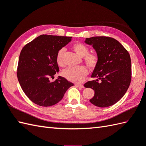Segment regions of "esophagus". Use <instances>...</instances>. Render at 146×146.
<instances>
[{
    "mask_svg": "<svg viewBox=\"0 0 146 146\" xmlns=\"http://www.w3.org/2000/svg\"><path fill=\"white\" fill-rule=\"evenodd\" d=\"M75 86L76 87L81 88H84V86L83 85V84H75Z\"/></svg>",
    "mask_w": 146,
    "mask_h": 146,
    "instance_id": "esophagus-1",
    "label": "esophagus"
}]
</instances>
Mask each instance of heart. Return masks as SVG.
I'll use <instances>...</instances> for the list:
<instances>
[{
  "instance_id": "b5f03b06",
  "label": "heart",
  "mask_w": 146,
  "mask_h": 146,
  "mask_svg": "<svg viewBox=\"0 0 146 146\" xmlns=\"http://www.w3.org/2000/svg\"><path fill=\"white\" fill-rule=\"evenodd\" d=\"M73 48L78 55L83 57L86 65L90 68H94L98 63L99 58L96 53H89V49L83 43H77L73 45ZM65 52V48H60L56 54V62L58 65L63 63V55ZM88 70L83 66H71L66 68L63 72V76L70 81L74 83L82 82L88 74Z\"/></svg>"
}]
</instances>
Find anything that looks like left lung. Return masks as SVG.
I'll return each mask as SVG.
<instances>
[{
	"label": "left lung",
	"mask_w": 146,
	"mask_h": 146,
	"mask_svg": "<svg viewBox=\"0 0 146 146\" xmlns=\"http://www.w3.org/2000/svg\"><path fill=\"white\" fill-rule=\"evenodd\" d=\"M84 42L93 46L99 58L91 74L96 80L84 84L94 91V97L90 101L100 108L112 106L123 98L130 85L129 53L117 40L111 37L93 36L86 38Z\"/></svg>",
	"instance_id": "obj_1"
}]
</instances>
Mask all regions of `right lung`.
I'll use <instances>...</instances> for the list:
<instances>
[{
  "label": "right lung",
  "mask_w": 146,
  "mask_h": 146,
  "mask_svg": "<svg viewBox=\"0 0 146 146\" xmlns=\"http://www.w3.org/2000/svg\"><path fill=\"white\" fill-rule=\"evenodd\" d=\"M72 36L42 35L27 43L20 54L18 80L22 90L33 103L51 106L62 100L73 83L58 76L50 81L59 67L56 62L58 50L72 40Z\"/></svg>",
  "instance_id": "right-lung-1"
}]
</instances>
